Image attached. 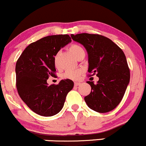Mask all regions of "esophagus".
<instances>
[{
	"instance_id": "obj_1",
	"label": "esophagus",
	"mask_w": 146,
	"mask_h": 146,
	"mask_svg": "<svg viewBox=\"0 0 146 146\" xmlns=\"http://www.w3.org/2000/svg\"><path fill=\"white\" fill-rule=\"evenodd\" d=\"M81 83L80 82H75V83H74V85L76 86H79L80 84Z\"/></svg>"
}]
</instances>
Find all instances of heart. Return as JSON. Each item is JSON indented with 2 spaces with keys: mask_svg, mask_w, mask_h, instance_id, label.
<instances>
[{
  "mask_svg": "<svg viewBox=\"0 0 146 146\" xmlns=\"http://www.w3.org/2000/svg\"><path fill=\"white\" fill-rule=\"evenodd\" d=\"M70 50L72 52V53L73 54V55H74L76 58H78L81 54L85 53L84 48L79 44L71 45L70 47ZM55 65H57V57H55ZM82 70L81 69H68L63 73L62 78H64V79L77 80L79 79L80 76V75L82 74Z\"/></svg>",
  "mask_w": 146,
  "mask_h": 146,
  "instance_id": "heart-1",
  "label": "heart"
}]
</instances>
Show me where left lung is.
<instances>
[{
    "mask_svg": "<svg viewBox=\"0 0 146 146\" xmlns=\"http://www.w3.org/2000/svg\"><path fill=\"white\" fill-rule=\"evenodd\" d=\"M73 40L84 46L89 55V76L96 75V84L88 81L91 93L84 97L91 110L106 113L114 110L122 100L129 84L130 73L122 49L102 35L82 33L71 35Z\"/></svg>",
    "mask_w": 146,
    "mask_h": 146,
    "instance_id": "1",
    "label": "left lung"
}]
</instances>
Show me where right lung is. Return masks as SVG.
Here are the masks:
<instances>
[{"label":"right lung","instance_id":"obj_1","mask_svg":"<svg viewBox=\"0 0 146 146\" xmlns=\"http://www.w3.org/2000/svg\"><path fill=\"white\" fill-rule=\"evenodd\" d=\"M71 41L68 35L45 36L30 44L16 64V86L22 100L31 110L43 116L61 111L66 97L73 89L70 80L48 85L50 76H56L55 56L61 48Z\"/></svg>","mask_w":146,"mask_h":146}]
</instances>
